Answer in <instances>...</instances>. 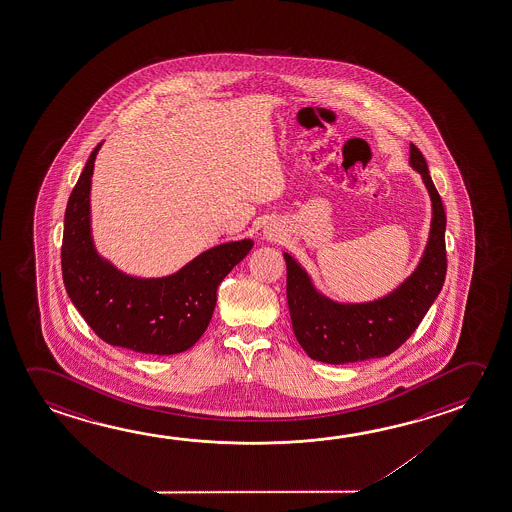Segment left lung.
<instances>
[{"instance_id": "left-lung-1", "label": "left lung", "mask_w": 512, "mask_h": 512, "mask_svg": "<svg viewBox=\"0 0 512 512\" xmlns=\"http://www.w3.org/2000/svg\"><path fill=\"white\" fill-rule=\"evenodd\" d=\"M411 166L423 176L432 200L427 248L416 271L393 293L368 303H337L319 294L296 260L287 264V303L294 336L310 359L348 364L386 357L398 350L425 318L446 277V214L427 160L411 144Z\"/></svg>"}]
</instances>
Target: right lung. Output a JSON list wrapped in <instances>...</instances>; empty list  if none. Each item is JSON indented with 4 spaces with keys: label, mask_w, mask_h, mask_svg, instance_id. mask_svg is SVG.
I'll list each match as a JSON object with an SVG mask.
<instances>
[{
    "label": "right lung",
    "mask_w": 512,
    "mask_h": 512,
    "mask_svg": "<svg viewBox=\"0 0 512 512\" xmlns=\"http://www.w3.org/2000/svg\"><path fill=\"white\" fill-rule=\"evenodd\" d=\"M94 148L66 207L62 278L71 302L94 334L112 346L146 355H173L193 346L209 327L218 285L250 253V239L210 248L175 275L128 277L94 250L89 193Z\"/></svg>",
    "instance_id": "right-lung-1"
}]
</instances>
